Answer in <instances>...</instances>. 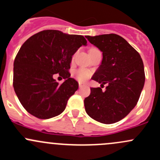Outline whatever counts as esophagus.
Listing matches in <instances>:
<instances>
[{"label": "esophagus", "instance_id": "obj_1", "mask_svg": "<svg viewBox=\"0 0 160 160\" xmlns=\"http://www.w3.org/2000/svg\"><path fill=\"white\" fill-rule=\"evenodd\" d=\"M79 87H80V88H83V85L82 84V83H79Z\"/></svg>", "mask_w": 160, "mask_h": 160}]
</instances>
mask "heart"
<instances>
[{
	"instance_id": "obj_1",
	"label": "heart",
	"mask_w": 160,
	"mask_h": 160,
	"mask_svg": "<svg viewBox=\"0 0 160 160\" xmlns=\"http://www.w3.org/2000/svg\"><path fill=\"white\" fill-rule=\"evenodd\" d=\"M91 72L86 69H80L75 72V77L80 82H85L89 79Z\"/></svg>"
}]
</instances>
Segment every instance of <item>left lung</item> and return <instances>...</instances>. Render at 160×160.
I'll return each mask as SVG.
<instances>
[{
	"mask_svg": "<svg viewBox=\"0 0 160 160\" xmlns=\"http://www.w3.org/2000/svg\"><path fill=\"white\" fill-rule=\"evenodd\" d=\"M102 52L101 64L92 80L107 84L90 88L84 99L86 112L104 124L119 122L128 115L139 99L145 83V71L139 53L122 37L116 34L86 36Z\"/></svg>",
	"mask_w": 160,
	"mask_h": 160,
	"instance_id": "8db88e82",
	"label": "left lung"
}]
</instances>
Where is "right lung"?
I'll list each match as a JSON object with an SVG mask.
<instances>
[{
  "label": "right lung",
  "instance_id": "obj_1",
  "mask_svg": "<svg viewBox=\"0 0 160 160\" xmlns=\"http://www.w3.org/2000/svg\"><path fill=\"white\" fill-rule=\"evenodd\" d=\"M87 46L83 35L44 30L31 36L19 49L14 62L13 87L25 109L35 117L48 119L60 114L69 98L78 89L70 77L72 56ZM65 79L59 85L53 75Z\"/></svg>",
  "mask_w": 160,
  "mask_h": 160
}]
</instances>
